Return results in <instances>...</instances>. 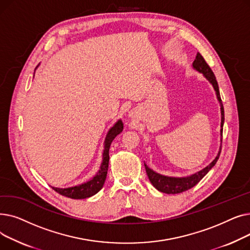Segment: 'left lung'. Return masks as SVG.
Masks as SVG:
<instances>
[{"mask_svg":"<svg viewBox=\"0 0 250 250\" xmlns=\"http://www.w3.org/2000/svg\"><path fill=\"white\" fill-rule=\"evenodd\" d=\"M192 67L193 69H195L196 71H199L200 73H202L206 78L207 80L211 83L216 91L217 94V98L220 102L221 105V136L223 134V125H224V107H223L222 104V100H221V96H220V92H219V86L216 80V77L213 73V71L211 70V68L208 67V64L206 62L205 59L203 58V56L198 52L195 57V60L192 62ZM222 143V140H221ZM221 153V148L220 151L217 155L216 158L213 160L212 163H209V165H208L206 168H204L201 171H199L198 173H194L190 176L188 177H169V176H165V175H161L159 173H157L155 171H153L152 169H150L146 164H145V168H146V172L147 175L149 177V180L151 181V183L153 185V187L158 189L161 192L164 193H168V194H175V193H180L183 191H187L188 189H190L191 188H193L194 186L198 185V183L203 179V177L211 170L215 164L217 163L219 156Z\"/></svg>","mask_w":250,"mask_h":250,"instance_id":"left-lung-1","label":"left lung"}]
</instances>
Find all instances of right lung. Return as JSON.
I'll use <instances>...</instances> for the list:
<instances>
[{"instance_id":"obj_1","label":"right lung","mask_w":250,"mask_h":250,"mask_svg":"<svg viewBox=\"0 0 250 250\" xmlns=\"http://www.w3.org/2000/svg\"><path fill=\"white\" fill-rule=\"evenodd\" d=\"M124 129V124L120 120L118 121L109 130L105 138L104 142V150H103V159L100 166V169L98 170L97 174L90 179L87 182L82 183L76 187L68 188H52L58 193L67 196V198L74 199V200H80V199H87L90 196L94 195L97 193L102 188L106 179L107 170H108V162H109V148L111 145V142L114 140V138L123 132Z\"/></svg>"}]
</instances>
